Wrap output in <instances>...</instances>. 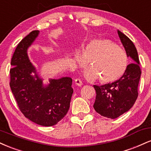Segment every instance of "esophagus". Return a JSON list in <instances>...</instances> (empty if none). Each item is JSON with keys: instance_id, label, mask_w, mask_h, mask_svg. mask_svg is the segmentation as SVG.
I'll use <instances>...</instances> for the list:
<instances>
[{"instance_id": "34e87169", "label": "esophagus", "mask_w": 151, "mask_h": 151, "mask_svg": "<svg viewBox=\"0 0 151 151\" xmlns=\"http://www.w3.org/2000/svg\"><path fill=\"white\" fill-rule=\"evenodd\" d=\"M74 83H75L76 85H77L79 86H81V85H82V81H81L80 79H78V78L74 80Z\"/></svg>"}]
</instances>
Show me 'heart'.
Segmentation results:
<instances>
[{
  "instance_id": "obj_1",
  "label": "heart",
  "mask_w": 151,
  "mask_h": 151,
  "mask_svg": "<svg viewBox=\"0 0 151 151\" xmlns=\"http://www.w3.org/2000/svg\"><path fill=\"white\" fill-rule=\"evenodd\" d=\"M77 65L83 67L89 62L91 67L85 71L89 80L99 79L102 84L119 81L125 75L129 66V59L124 48L106 38H94L75 54Z\"/></svg>"
}]
</instances>
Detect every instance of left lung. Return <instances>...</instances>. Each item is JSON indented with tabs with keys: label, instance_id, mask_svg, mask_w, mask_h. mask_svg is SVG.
Returning a JSON list of instances; mask_svg holds the SVG:
<instances>
[{
	"label": "left lung",
	"instance_id": "8db88e82",
	"mask_svg": "<svg viewBox=\"0 0 151 151\" xmlns=\"http://www.w3.org/2000/svg\"><path fill=\"white\" fill-rule=\"evenodd\" d=\"M123 45L132 63L129 64L125 75L119 81L101 86L93 85L96 96L93 108L102 116L116 119L134 104L138 97V86L141 78L138 52L132 41L118 30Z\"/></svg>",
	"mask_w": 151,
	"mask_h": 151
}]
</instances>
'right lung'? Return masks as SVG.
<instances>
[{
    "label": "right lung",
    "instance_id": "obj_1",
    "mask_svg": "<svg viewBox=\"0 0 151 151\" xmlns=\"http://www.w3.org/2000/svg\"><path fill=\"white\" fill-rule=\"evenodd\" d=\"M39 32L32 31L17 46L10 62L13 67L10 70V86L20 111L27 119L38 125L52 126L68 112L73 93L72 79H50L49 84L43 85L27 52Z\"/></svg>",
    "mask_w": 151,
    "mask_h": 151
}]
</instances>
